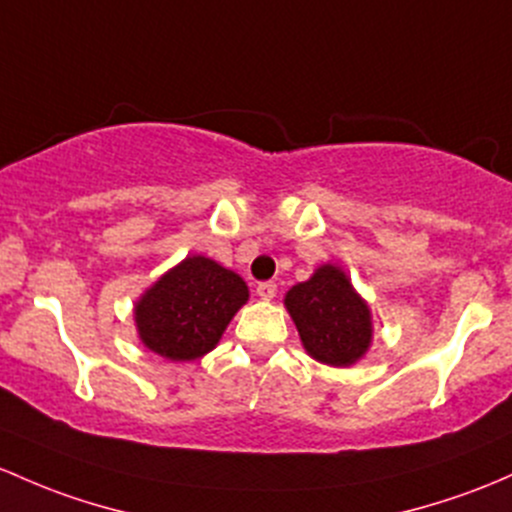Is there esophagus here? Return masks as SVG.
<instances>
[{
    "mask_svg": "<svg viewBox=\"0 0 512 512\" xmlns=\"http://www.w3.org/2000/svg\"><path fill=\"white\" fill-rule=\"evenodd\" d=\"M256 293H258V298H261V300H273V298H276V293H278V285L273 283V280H263V283H258Z\"/></svg>",
    "mask_w": 512,
    "mask_h": 512,
    "instance_id": "obj_1",
    "label": "esophagus"
}]
</instances>
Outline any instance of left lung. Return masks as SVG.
<instances>
[{"instance_id": "1", "label": "left lung", "mask_w": 512, "mask_h": 512, "mask_svg": "<svg viewBox=\"0 0 512 512\" xmlns=\"http://www.w3.org/2000/svg\"><path fill=\"white\" fill-rule=\"evenodd\" d=\"M285 307L312 359L349 366L368 349L371 315L339 268L322 266L310 280L293 285Z\"/></svg>"}]
</instances>
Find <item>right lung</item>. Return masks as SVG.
Instances as JSON below:
<instances>
[{"instance_id":"add662e5","label":"right lung","mask_w":512,"mask_h":512,"mask_svg":"<svg viewBox=\"0 0 512 512\" xmlns=\"http://www.w3.org/2000/svg\"><path fill=\"white\" fill-rule=\"evenodd\" d=\"M246 300L249 288L236 273L205 256H190L139 300L136 327L151 351L192 361L217 346Z\"/></svg>"}]
</instances>
